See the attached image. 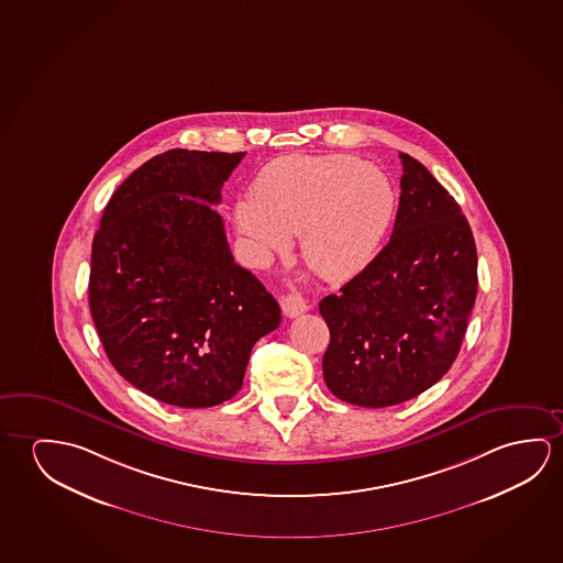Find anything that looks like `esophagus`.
<instances>
[{"label": "esophagus", "mask_w": 563, "mask_h": 563, "mask_svg": "<svg viewBox=\"0 0 563 563\" xmlns=\"http://www.w3.org/2000/svg\"><path fill=\"white\" fill-rule=\"evenodd\" d=\"M280 308H283V312H285V316H288V318H296V316H300V313L308 310V302H306V298H303L300 292L290 290L288 295L280 298Z\"/></svg>", "instance_id": "34e87169"}]
</instances>
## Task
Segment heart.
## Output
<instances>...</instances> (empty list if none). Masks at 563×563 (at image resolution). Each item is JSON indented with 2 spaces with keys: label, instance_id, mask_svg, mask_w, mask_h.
<instances>
[{
  "label": "heart",
  "instance_id": "1",
  "mask_svg": "<svg viewBox=\"0 0 563 563\" xmlns=\"http://www.w3.org/2000/svg\"><path fill=\"white\" fill-rule=\"evenodd\" d=\"M398 212L388 177L361 157L290 156L255 183L253 202L235 208L238 232L261 255L300 235L306 265L328 280H349L378 255Z\"/></svg>",
  "mask_w": 563,
  "mask_h": 563
}]
</instances>
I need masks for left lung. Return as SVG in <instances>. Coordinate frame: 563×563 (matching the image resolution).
Segmentation results:
<instances>
[{"mask_svg":"<svg viewBox=\"0 0 563 563\" xmlns=\"http://www.w3.org/2000/svg\"><path fill=\"white\" fill-rule=\"evenodd\" d=\"M399 159L389 242L339 295L320 302L331 335L323 380L353 406H396L441 380L476 302V242L466 217L416 157Z\"/></svg>","mask_w":563,"mask_h":563,"instance_id":"1","label":"left lung"}]
</instances>
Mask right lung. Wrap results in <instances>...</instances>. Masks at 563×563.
<instances>
[{
    "mask_svg": "<svg viewBox=\"0 0 563 563\" xmlns=\"http://www.w3.org/2000/svg\"><path fill=\"white\" fill-rule=\"evenodd\" d=\"M243 156L177 147L147 159L114 190L93 238L89 310L104 353L169 406L234 398L251 349L280 323L214 208Z\"/></svg>",
    "mask_w": 563,
    "mask_h": 563,
    "instance_id": "1",
    "label": "right lung"
}]
</instances>
